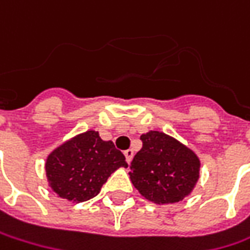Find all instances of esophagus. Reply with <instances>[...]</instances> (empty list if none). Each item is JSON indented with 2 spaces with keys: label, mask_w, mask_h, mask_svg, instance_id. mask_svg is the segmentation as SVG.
<instances>
[{
  "label": "esophagus",
  "mask_w": 250,
  "mask_h": 250,
  "mask_svg": "<svg viewBox=\"0 0 250 250\" xmlns=\"http://www.w3.org/2000/svg\"><path fill=\"white\" fill-rule=\"evenodd\" d=\"M124 154H125V157H126V161L128 163H130L132 161V159H133V150L132 149H128L124 151Z\"/></svg>",
  "instance_id": "obj_1"
}]
</instances>
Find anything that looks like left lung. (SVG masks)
Here are the masks:
<instances>
[{
	"label": "left lung",
	"instance_id": "obj_1",
	"mask_svg": "<svg viewBox=\"0 0 250 250\" xmlns=\"http://www.w3.org/2000/svg\"><path fill=\"white\" fill-rule=\"evenodd\" d=\"M130 163L129 177L145 199L157 205L185 199L199 179L200 161L192 150L164 132L150 130Z\"/></svg>",
	"mask_w": 250,
	"mask_h": 250
}]
</instances>
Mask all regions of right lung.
<instances>
[{"label": "right lung", "instance_id": "1", "mask_svg": "<svg viewBox=\"0 0 250 250\" xmlns=\"http://www.w3.org/2000/svg\"><path fill=\"white\" fill-rule=\"evenodd\" d=\"M128 167L125 156L99 132L87 130L53 150L45 161L48 185L62 199L73 203L97 196L114 171Z\"/></svg>", "mask_w": 250, "mask_h": 250}]
</instances>
